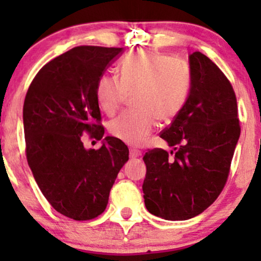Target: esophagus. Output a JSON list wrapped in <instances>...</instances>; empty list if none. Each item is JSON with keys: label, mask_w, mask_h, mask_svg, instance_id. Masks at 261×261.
Masks as SVG:
<instances>
[{"label": "esophagus", "mask_w": 261, "mask_h": 261, "mask_svg": "<svg viewBox=\"0 0 261 261\" xmlns=\"http://www.w3.org/2000/svg\"><path fill=\"white\" fill-rule=\"evenodd\" d=\"M141 154L142 153H141V151H139V149L130 148V158H137V157H140Z\"/></svg>", "instance_id": "obj_1"}]
</instances>
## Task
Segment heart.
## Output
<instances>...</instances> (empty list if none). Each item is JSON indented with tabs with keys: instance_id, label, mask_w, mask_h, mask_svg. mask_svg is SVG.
I'll use <instances>...</instances> for the list:
<instances>
[{
	"instance_id": "heart-1",
	"label": "heart",
	"mask_w": 261,
	"mask_h": 261,
	"mask_svg": "<svg viewBox=\"0 0 261 261\" xmlns=\"http://www.w3.org/2000/svg\"><path fill=\"white\" fill-rule=\"evenodd\" d=\"M191 76L188 66L172 56L140 50L122 60L120 77L103 74L97 82L101 109L113 115L128 95H135V113L122 114L110 122V134L131 146L145 143L158 119L170 121L180 113L189 95Z\"/></svg>"
}]
</instances>
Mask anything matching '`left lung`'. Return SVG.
<instances>
[{"label": "left lung", "instance_id": "1", "mask_svg": "<svg viewBox=\"0 0 261 261\" xmlns=\"http://www.w3.org/2000/svg\"><path fill=\"white\" fill-rule=\"evenodd\" d=\"M189 64L188 99L161 133L174 152L153 148L143 155L146 208L169 221L195 217L217 199L241 135L236 93L228 79L200 51L189 56Z\"/></svg>", "mask_w": 261, "mask_h": 261}]
</instances>
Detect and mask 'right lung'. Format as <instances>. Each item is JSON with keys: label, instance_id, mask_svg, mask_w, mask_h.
<instances>
[{"label": "right lung", "instance_id": "add662e5", "mask_svg": "<svg viewBox=\"0 0 261 261\" xmlns=\"http://www.w3.org/2000/svg\"><path fill=\"white\" fill-rule=\"evenodd\" d=\"M121 47L77 46L40 68L23 106L25 154L45 199L76 221L103 214L128 148L107 136L99 149H86L83 134L101 140L97 82Z\"/></svg>", "mask_w": 261, "mask_h": 261}]
</instances>
